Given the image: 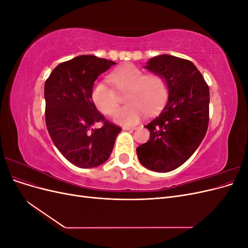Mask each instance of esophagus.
Segmentation results:
<instances>
[{"label":"esophagus","instance_id":"esophagus-1","mask_svg":"<svg viewBox=\"0 0 248 248\" xmlns=\"http://www.w3.org/2000/svg\"><path fill=\"white\" fill-rule=\"evenodd\" d=\"M123 129L124 130H134V129H137V127L136 126H124Z\"/></svg>","mask_w":248,"mask_h":248}]
</instances>
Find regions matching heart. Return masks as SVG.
Listing matches in <instances>:
<instances>
[{
    "label": "heart",
    "mask_w": 248,
    "mask_h": 248,
    "mask_svg": "<svg viewBox=\"0 0 248 248\" xmlns=\"http://www.w3.org/2000/svg\"><path fill=\"white\" fill-rule=\"evenodd\" d=\"M109 80L117 91L125 92V100L129 103L115 111L114 120L124 125L138 123L146 115L155 114L166 102L167 81L157 73L145 74L132 64H125L109 74ZM92 99L103 114H111L119 104V95L115 89L99 81L92 90Z\"/></svg>",
    "instance_id": "b5f03b06"
}]
</instances>
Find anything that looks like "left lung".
Returning a JSON list of instances; mask_svg holds the SVG:
<instances>
[{
	"instance_id": "left-lung-1",
	"label": "left lung",
	"mask_w": 248,
	"mask_h": 248,
	"mask_svg": "<svg viewBox=\"0 0 248 248\" xmlns=\"http://www.w3.org/2000/svg\"><path fill=\"white\" fill-rule=\"evenodd\" d=\"M145 68L167 81L169 100L162 111L145 127L150 139L137 148L145 168L168 172L196 152L209 123V87L191 61L170 55L150 59Z\"/></svg>"
}]
</instances>
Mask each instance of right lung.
I'll return each instance as SVG.
<instances>
[{"instance_id":"add662e5","label":"right lung","mask_w":248,"mask_h":248,"mask_svg":"<svg viewBox=\"0 0 248 248\" xmlns=\"http://www.w3.org/2000/svg\"><path fill=\"white\" fill-rule=\"evenodd\" d=\"M115 64L95 56H78L59 64L44 85L49 136L60 153L78 168L106 162L122 130L108 122L92 100L94 81ZM98 122L103 126L93 129Z\"/></svg>"}]
</instances>
